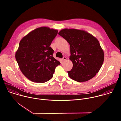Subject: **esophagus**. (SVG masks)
Masks as SVG:
<instances>
[{
	"label": "esophagus",
	"instance_id": "esophagus-1",
	"mask_svg": "<svg viewBox=\"0 0 121 121\" xmlns=\"http://www.w3.org/2000/svg\"><path fill=\"white\" fill-rule=\"evenodd\" d=\"M66 58L65 57H63V58H62V60H63V61H65V60H66Z\"/></svg>",
	"mask_w": 121,
	"mask_h": 121
}]
</instances>
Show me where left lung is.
I'll use <instances>...</instances> for the list:
<instances>
[{"instance_id":"8db88e82","label":"left lung","mask_w":121,"mask_h":121,"mask_svg":"<svg viewBox=\"0 0 121 121\" xmlns=\"http://www.w3.org/2000/svg\"><path fill=\"white\" fill-rule=\"evenodd\" d=\"M58 34L67 41L70 47L69 59L73 63V67L67 71L69 77L79 82L94 77L104 57L98 40L87 31L74 29H63Z\"/></svg>"}]
</instances>
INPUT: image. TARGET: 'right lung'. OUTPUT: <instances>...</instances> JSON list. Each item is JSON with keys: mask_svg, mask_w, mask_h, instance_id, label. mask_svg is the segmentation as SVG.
<instances>
[{"mask_svg": "<svg viewBox=\"0 0 121 121\" xmlns=\"http://www.w3.org/2000/svg\"><path fill=\"white\" fill-rule=\"evenodd\" d=\"M57 33V30L42 27L31 31L21 40L16 59L22 72L31 81H48L60 64L53 57L54 50L50 46Z\"/></svg>", "mask_w": 121, "mask_h": 121, "instance_id": "obj_1", "label": "right lung"}]
</instances>
